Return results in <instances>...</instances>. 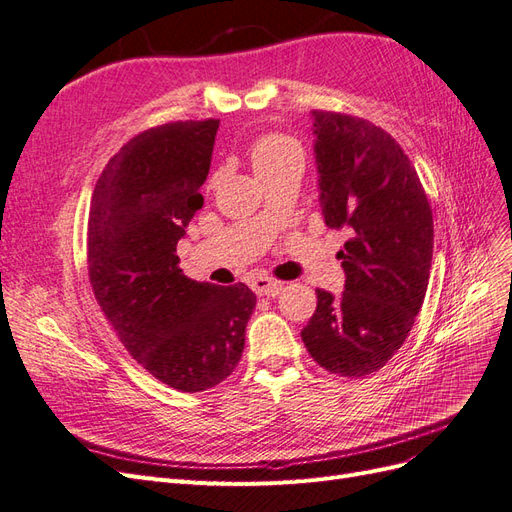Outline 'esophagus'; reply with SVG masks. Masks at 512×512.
I'll return each instance as SVG.
<instances>
[{
  "label": "esophagus",
  "mask_w": 512,
  "mask_h": 512,
  "mask_svg": "<svg viewBox=\"0 0 512 512\" xmlns=\"http://www.w3.org/2000/svg\"><path fill=\"white\" fill-rule=\"evenodd\" d=\"M250 286L258 294V297H277L282 290V284L271 280V277H254Z\"/></svg>",
  "instance_id": "obj_1"
}]
</instances>
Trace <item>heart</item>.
Wrapping results in <instances>:
<instances>
[{
    "mask_svg": "<svg viewBox=\"0 0 512 512\" xmlns=\"http://www.w3.org/2000/svg\"><path fill=\"white\" fill-rule=\"evenodd\" d=\"M250 162L258 179L267 177L275 170L286 166H303V151L301 147L286 136H262L250 149Z\"/></svg>",
    "mask_w": 512,
    "mask_h": 512,
    "instance_id": "1",
    "label": "heart"
}]
</instances>
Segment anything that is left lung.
<instances>
[{"instance_id": "left-lung-1", "label": "left lung", "mask_w": 512, "mask_h": 512, "mask_svg": "<svg viewBox=\"0 0 512 512\" xmlns=\"http://www.w3.org/2000/svg\"><path fill=\"white\" fill-rule=\"evenodd\" d=\"M318 200L324 224L348 230L337 256L344 292L316 290L303 344L327 371L374 374L404 346L423 305L433 220L408 156L374 123L312 111Z\"/></svg>"}]
</instances>
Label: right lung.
I'll return each mask as SVG.
<instances>
[{"label":"right lung","mask_w":512,"mask_h":512,"mask_svg":"<svg viewBox=\"0 0 512 512\" xmlns=\"http://www.w3.org/2000/svg\"><path fill=\"white\" fill-rule=\"evenodd\" d=\"M220 121H175L123 145L96 183L89 280L121 344L153 378L207 391L235 371L256 294L185 277L177 243L203 207Z\"/></svg>","instance_id":"right-lung-1"}]
</instances>
